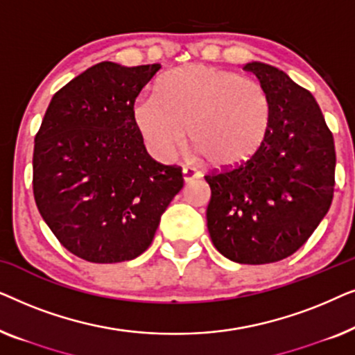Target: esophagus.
<instances>
[{
	"mask_svg": "<svg viewBox=\"0 0 355 355\" xmlns=\"http://www.w3.org/2000/svg\"><path fill=\"white\" fill-rule=\"evenodd\" d=\"M182 178H184V182L191 184V182L196 181V179L200 178V173L196 171L193 168H184L182 169Z\"/></svg>",
	"mask_w": 355,
	"mask_h": 355,
	"instance_id": "esophagus-1",
	"label": "esophagus"
}]
</instances>
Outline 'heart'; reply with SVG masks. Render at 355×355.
<instances>
[{"mask_svg": "<svg viewBox=\"0 0 355 355\" xmlns=\"http://www.w3.org/2000/svg\"><path fill=\"white\" fill-rule=\"evenodd\" d=\"M271 114L270 96L260 84L191 64L164 77L155 96L135 106L134 119L157 157L171 158L187 132L189 145L207 166L231 168L263 147Z\"/></svg>", "mask_w": 355, "mask_h": 355, "instance_id": "obj_1", "label": "heart"}]
</instances>
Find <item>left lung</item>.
<instances>
[{
	"label": "left lung",
	"instance_id": "1",
	"mask_svg": "<svg viewBox=\"0 0 355 355\" xmlns=\"http://www.w3.org/2000/svg\"><path fill=\"white\" fill-rule=\"evenodd\" d=\"M271 101V128L259 153L231 171L208 174L207 226L213 245L237 263H273L317 230L334 192L331 130L309 90L286 72L252 61Z\"/></svg>",
	"mask_w": 355,
	"mask_h": 355
}]
</instances>
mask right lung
Wrapping results in <instances>:
<instances>
[{"label": "right lung", "mask_w": 355, "mask_h": 355, "mask_svg": "<svg viewBox=\"0 0 355 355\" xmlns=\"http://www.w3.org/2000/svg\"><path fill=\"white\" fill-rule=\"evenodd\" d=\"M159 69L89 67L53 95L35 135L38 211L71 254L92 263L144 254L184 186L181 168L147 153L134 119L135 98Z\"/></svg>", "instance_id": "right-lung-1"}]
</instances>
